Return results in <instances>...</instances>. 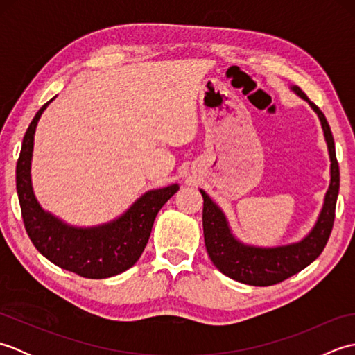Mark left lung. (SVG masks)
Returning <instances> with one entry per match:
<instances>
[{
	"label": "left lung",
	"instance_id": "1",
	"mask_svg": "<svg viewBox=\"0 0 355 355\" xmlns=\"http://www.w3.org/2000/svg\"><path fill=\"white\" fill-rule=\"evenodd\" d=\"M291 89L314 110L318 114L331 160V182L325 193V201L318 221L308 235L297 243L279 247H256L241 243L235 238L227 218L209 195L200 189L202 195V230H205L206 250L214 266L238 282L254 286H268L285 281L290 276L310 266L325 248L331 235L336 216V202L340 186V172L336 158V146L327 117L315 103L308 99L299 87Z\"/></svg>",
	"mask_w": 355,
	"mask_h": 355
}]
</instances>
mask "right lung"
Segmentation results:
<instances>
[{
    "instance_id": "right-lung-1",
    "label": "right lung",
    "mask_w": 355,
    "mask_h": 355,
    "mask_svg": "<svg viewBox=\"0 0 355 355\" xmlns=\"http://www.w3.org/2000/svg\"><path fill=\"white\" fill-rule=\"evenodd\" d=\"M55 97L42 105L28 125L17 164V191L27 235L37 252L71 273L88 279L120 275L139 261L158 210L180 187L171 184L148 191L123 215L94 227H74L45 212L33 193L30 166L36 125Z\"/></svg>"
}]
</instances>
